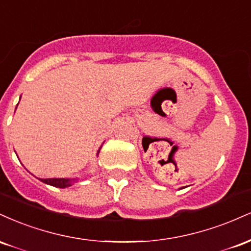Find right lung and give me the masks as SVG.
<instances>
[{
	"instance_id": "right-lung-1",
	"label": "right lung",
	"mask_w": 251,
	"mask_h": 251,
	"mask_svg": "<svg viewBox=\"0 0 251 251\" xmlns=\"http://www.w3.org/2000/svg\"><path fill=\"white\" fill-rule=\"evenodd\" d=\"M101 149V146H100ZM100 149L98 150L97 155L99 154ZM42 183L48 184V185L55 186V188H60V189H65L68 188V186H72L74 183H76L80 178H39Z\"/></svg>"
}]
</instances>
